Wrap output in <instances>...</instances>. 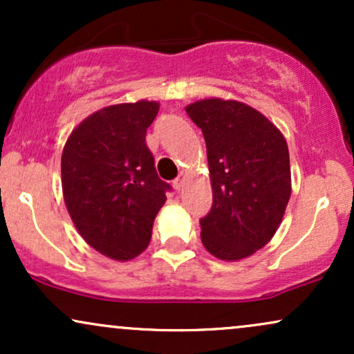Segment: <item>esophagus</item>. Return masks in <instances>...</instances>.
I'll return each instance as SVG.
<instances>
[{
    "mask_svg": "<svg viewBox=\"0 0 354 354\" xmlns=\"http://www.w3.org/2000/svg\"><path fill=\"white\" fill-rule=\"evenodd\" d=\"M185 180H186V173H183V171H181L180 176H178L176 180L173 181V186H174V189H178V191L183 189V186H185Z\"/></svg>",
    "mask_w": 354,
    "mask_h": 354,
    "instance_id": "1",
    "label": "esophagus"
}]
</instances>
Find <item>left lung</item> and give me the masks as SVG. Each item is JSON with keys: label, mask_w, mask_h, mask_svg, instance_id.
Returning a JSON list of instances; mask_svg holds the SVG:
<instances>
[{"label": "left lung", "mask_w": 354, "mask_h": 354, "mask_svg": "<svg viewBox=\"0 0 354 354\" xmlns=\"http://www.w3.org/2000/svg\"><path fill=\"white\" fill-rule=\"evenodd\" d=\"M206 141L213 206L200 219L201 241L223 261L248 258L270 243L291 196L283 133L241 101L208 98L186 106Z\"/></svg>", "instance_id": "left-lung-1"}]
</instances>
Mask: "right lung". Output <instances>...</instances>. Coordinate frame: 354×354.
I'll return each mask as SVG.
<instances>
[{"label":"right lung","mask_w":354,"mask_h":354,"mask_svg":"<svg viewBox=\"0 0 354 354\" xmlns=\"http://www.w3.org/2000/svg\"><path fill=\"white\" fill-rule=\"evenodd\" d=\"M160 111L156 101L98 109L71 131L61 154V186L81 238L116 261L148 248L153 221L166 201L146 146V129Z\"/></svg>","instance_id":"right-lung-1"}]
</instances>
